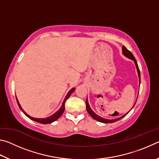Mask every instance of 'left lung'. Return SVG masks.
Returning <instances> with one entry per match:
<instances>
[{"label":"left lung","instance_id":"8db88e82","mask_svg":"<svg viewBox=\"0 0 159 159\" xmlns=\"http://www.w3.org/2000/svg\"><path fill=\"white\" fill-rule=\"evenodd\" d=\"M122 52H123V55H124L125 57H128V59H130V60H133L134 62V64H135V66H136V69H137V71H138V74L139 82V84H140V72H139V67H138V62H137L135 58H134V57L133 56V54L131 53V52H130V51H129L128 50H127V48H126L125 46H123V48H122ZM135 103H136V101H135V102H134V105L130 109V110L133 108V107L134 105H135ZM85 104H86V109H87V111L88 112V114H89L95 120H98V121H99V122L104 123H114V122L117 121V120H119L121 119L122 118L128 114V112L130 111H130H129L128 113H126V114H125L124 115H123L122 116H120V117H118V118H113V119H107V118H102L101 116H98V114H95V113L93 111V109L90 108V107L89 105V103H88V98H87V99H86Z\"/></svg>","mask_w":159,"mask_h":159}]
</instances>
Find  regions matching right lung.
Listing matches in <instances>:
<instances>
[{
    "label": "right lung",
    "mask_w": 159,
    "mask_h": 159,
    "mask_svg": "<svg viewBox=\"0 0 159 159\" xmlns=\"http://www.w3.org/2000/svg\"><path fill=\"white\" fill-rule=\"evenodd\" d=\"M74 90H75V88H72V89H71V90H69V92L67 93L66 96L65 97V98H64L61 107H60V109H59L57 111H56L55 114H52V116H48V117L45 118H34V117L31 116H29V114H26V113L25 111H24L22 108H21V107L20 105V102H19V101H18L17 97H16V99H17V104H18L19 107H20V109L21 110V111H22V112L26 116L30 118V119L34 120V121H36V122L42 123V124H48V123H52L54 121H55L56 120H57L58 118H60L61 115H62L63 112L64 111V109H65V106H64V104H65V102H66V99H68L70 96H71L72 93H74Z\"/></svg>",
    "instance_id": "1"
}]
</instances>
